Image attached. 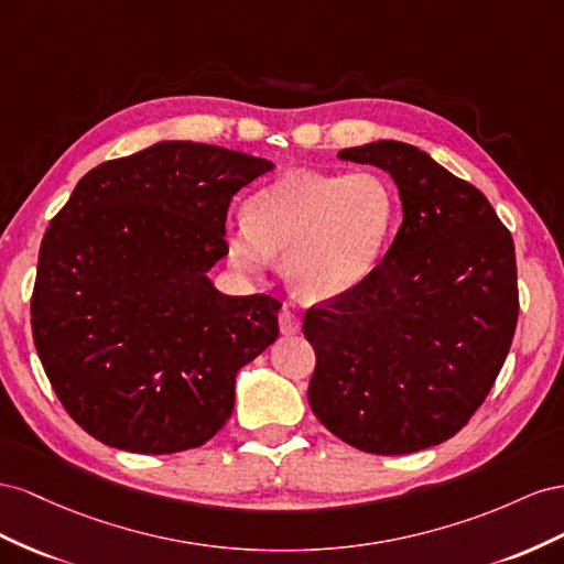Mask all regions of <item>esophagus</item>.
<instances>
[{
	"mask_svg": "<svg viewBox=\"0 0 564 564\" xmlns=\"http://www.w3.org/2000/svg\"><path fill=\"white\" fill-rule=\"evenodd\" d=\"M279 328L283 335H293L300 330V318L295 316V312L291 307H283L279 312Z\"/></svg>",
	"mask_w": 564,
	"mask_h": 564,
	"instance_id": "obj_1",
	"label": "esophagus"
}]
</instances>
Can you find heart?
<instances>
[{
	"instance_id": "b5f03b06",
	"label": "heart",
	"mask_w": 564,
	"mask_h": 564,
	"mask_svg": "<svg viewBox=\"0 0 564 564\" xmlns=\"http://www.w3.org/2000/svg\"><path fill=\"white\" fill-rule=\"evenodd\" d=\"M394 221V191L382 174L291 170L246 205V224L224 236L229 262L262 273L283 257V279L307 302H333L371 273Z\"/></svg>"
}]
</instances>
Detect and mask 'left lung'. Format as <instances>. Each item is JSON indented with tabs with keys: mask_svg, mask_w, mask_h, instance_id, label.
<instances>
[{
	"mask_svg": "<svg viewBox=\"0 0 564 564\" xmlns=\"http://www.w3.org/2000/svg\"><path fill=\"white\" fill-rule=\"evenodd\" d=\"M337 158L388 172L404 219L351 293L304 314L316 351L307 399L359 452L413 454L470 421L508 357L520 312L512 236L485 193L411 143Z\"/></svg>",
	"mask_w": 564,
	"mask_h": 564,
	"instance_id": "obj_1",
	"label": "left lung"
}]
</instances>
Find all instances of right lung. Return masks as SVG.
Instances as JSON below:
<instances>
[{
    "mask_svg": "<svg viewBox=\"0 0 564 564\" xmlns=\"http://www.w3.org/2000/svg\"><path fill=\"white\" fill-rule=\"evenodd\" d=\"M271 160L158 141L77 182L40 248L32 337L61 404L106 446L176 454L229 421L240 368L279 337L281 302L207 276L240 188Z\"/></svg>",
    "mask_w": 564,
    "mask_h": 564,
    "instance_id": "obj_1",
    "label": "right lung"
}]
</instances>
